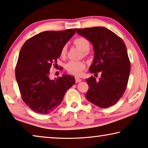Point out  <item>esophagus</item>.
I'll return each instance as SVG.
<instances>
[{
	"instance_id": "1",
	"label": "esophagus",
	"mask_w": 148,
	"mask_h": 148,
	"mask_svg": "<svg viewBox=\"0 0 148 148\" xmlns=\"http://www.w3.org/2000/svg\"><path fill=\"white\" fill-rule=\"evenodd\" d=\"M75 82L76 83H79V82H81L82 81V79H81L78 77H75Z\"/></svg>"
}]
</instances>
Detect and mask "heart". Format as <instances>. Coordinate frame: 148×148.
Returning <instances> with one entry per match:
<instances>
[{
	"mask_svg": "<svg viewBox=\"0 0 148 148\" xmlns=\"http://www.w3.org/2000/svg\"><path fill=\"white\" fill-rule=\"evenodd\" d=\"M73 44L84 52V55L87 54L90 48V42L87 38L84 37H77L73 40ZM67 53V46L65 45L61 50V56H64ZM86 67V64L84 62L71 61L65 65V69L69 73L76 75H80L83 73Z\"/></svg>",
	"mask_w": 148,
	"mask_h": 148,
	"instance_id": "b5f03b06",
	"label": "heart"
}]
</instances>
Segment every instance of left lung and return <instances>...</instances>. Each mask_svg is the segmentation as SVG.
I'll return each mask as SVG.
<instances>
[{
  "label": "left lung",
  "mask_w": 148,
  "mask_h": 148,
  "mask_svg": "<svg viewBox=\"0 0 148 148\" xmlns=\"http://www.w3.org/2000/svg\"><path fill=\"white\" fill-rule=\"evenodd\" d=\"M76 31L93 45L94 58L89 71L92 73H101L98 81L94 77L86 80L88 84L86 98L101 108L115 105L125 92L130 71L125 42L115 33L103 27L76 29Z\"/></svg>",
  "instance_id": "left-lung-1"
}]
</instances>
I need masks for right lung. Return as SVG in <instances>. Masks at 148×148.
<instances>
[{
	"mask_svg": "<svg viewBox=\"0 0 148 148\" xmlns=\"http://www.w3.org/2000/svg\"><path fill=\"white\" fill-rule=\"evenodd\" d=\"M75 32L74 29L44 31L30 38L21 47L16 79L22 100L35 112L42 115L52 112L75 83L69 75L54 80L49 77L50 69L52 65H57L62 47Z\"/></svg>",
	"mask_w": 148,
	"mask_h": 148,
	"instance_id": "1",
	"label": "right lung"
}]
</instances>
